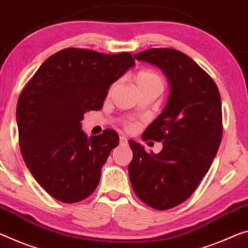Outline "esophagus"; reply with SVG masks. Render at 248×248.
<instances>
[{
  "instance_id": "1",
  "label": "esophagus",
  "mask_w": 248,
  "mask_h": 248,
  "mask_svg": "<svg viewBox=\"0 0 248 248\" xmlns=\"http://www.w3.org/2000/svg\"><path fill=\"white\" fill-rule=\"evenodd\" d=\"M120 144L121 145H127L128 144V139L125 136H120Z\"/></svg>"
}]
</instances>
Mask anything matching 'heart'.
Returning a JSON list of instances; mask_svg holds the SVG:
<instances>
[{
	"instance_id": "1",
	"label": "heart",
	"mask_w": 248,
	"mask_h": 248,
	"mask_svg": "<svg viewBox=\"0 0 248 248\" xmlns=\"http://www.w3.org/2000/svg\"><path fill=\"white\" fill-rule=\"evenodd\" d=\"M135 82L137 87L140 86H151V85H158L163 87V80L158 73L153 72L150 69L141 70L135 76ZM129 129L135 128V124H128Z\"/></svg>"
}]
</instances>
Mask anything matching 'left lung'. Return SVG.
<instances>
[{"label":"left lung","instance_id":"8db88e82","mask_svg":"<svg viewBox=\"0 0 248 248\" xmlns=\"http://www.w3.org/2000/svg\"><path fill=\"white\" fill-rule=\"evenodd\" d=\"M167 76L170 95L142 139L163 141L158 155L129 140L133 153L129 179L137 196L155 210H169L193 194L222 140V103L214 80L187 55L150 48L135 55Z\"/></svg>","mask_w":248,"mask_h":248}]
</instances>
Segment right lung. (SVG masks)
I'll return each mask as SVG.
<instances>
[{
    "label": "right lung",
    "mask_w": 248,
    "mask_h": 248,
    "mask_svg": "<svg viewBox=\"0 0 248 248\" xmlns=\"http://www.w3.org/2000/svg\"><path fill=\"white\" fill-rule=\"evenodd\" d=\"M133 65L125 52L65 48L47 58L21 93L22 156L39 186L58 201L79 202L96 190L119 136L106 129L88 139L80 121L89 110L103 108L110 86Z\"/></svg>",
    "instance_id": "right-lung-1"
}]
</instances>
